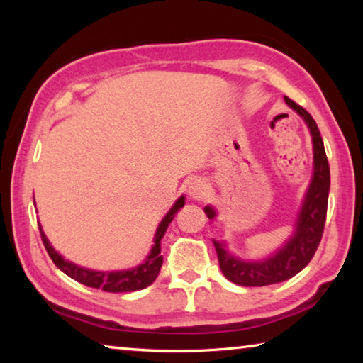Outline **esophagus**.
<instances>
[{
	"instance_id": "34e87169",
	"label": "esophagus",
	"mask_w": 363,
	"mask_h": 363,
	"mask_svg": "<svg viewBox=\"0 0 363 363\" xmlns=\"http://www.w3.org/2000/svg\"><path fill=\"white\" fill-rule=\"evenodd\" d=\"M206 192H208V186H206V182L203 179H194V181L189 182L187 194H189L190 199L200 200V199H203Z\"/></svg>"
}]
</instances>
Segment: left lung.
I'll use <instances>...</instances> for the list:
<instances>
[{"instance_id":"left-lung-1","label":"left lung","mask_w":363,"mask_h":363,"mask_svg":"<svg viewBox=\"0 0 363 363\" xmlns=\"http://www.w3.org/2000/svg\"><path fill=\"white\" fill-rule=\"evenodd\" d=\"M285 102L309 128L312 149H314V171H312L311 184L307 187L303 203H301L296 223H294L293 235L275 253L269 255L264 259L248 261L232 255L227 250L225 242L213 240L218 253L219 267L225 279L242 286H266L294 277L309 264L322 240L330 192V167L327 153H325L320 131H318L317 123L311 113L306 112L296 102H293L290 97L285 96ZM205 213L208 219L218 216L216 210L211 205L205 206Z\"/></svg>"}]
</instances>
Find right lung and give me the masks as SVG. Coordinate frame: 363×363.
I'll return each mask as SVG.
<instances>
[{
  "instance_id": "add662e5",
  "label": "right lung",
  "mask_w": 363,
  "mask_h": 363,
  "mask_svg": "<svg viewBox=\"0 0 363 363\" xmlns=\"http://www.w3.org/2000/svg\"><path fill=\"white\" fill-rule=\"evenodd\" d=\"M186 205V196L181 195L179 199L176 200V203L171 206V210L164 214L162 223L158 224L155 237H153V245L150 248V253L147 255L145 259L139 264V266L133 269H125V270H93L78 266V264H73L67 261L62 255H59L56 250L52 248V245L49 243L48 237L43 232L40 225V233L41 240L45 243V248L48 251L49 257H51L52 262L62 270L64 274L69 275L73 280L79 281L86 286L97 288V290H104L108 293H126V291H138L143 290V288L152 285L155 281L157 275L162 269L163 264V256H162V238L164 237V232H167L168 225L171 220L174 219L176 213L181 210V208Z\"/></svg>"
}]
</instances>
